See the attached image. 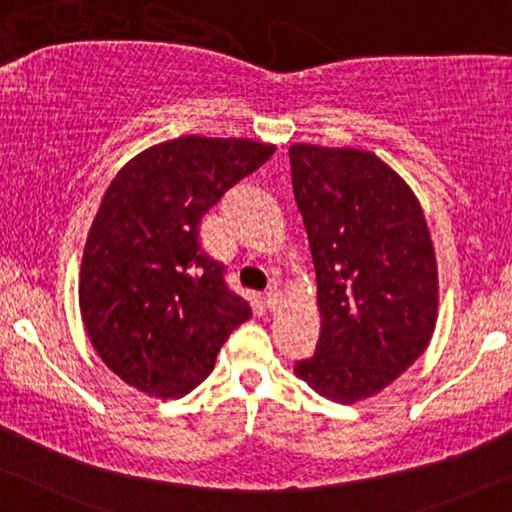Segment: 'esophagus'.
Segmentation results:
<instances>
[{
    "mask_svg": "<svg viewBox=\"0 0 512 512\" xmlns=\"http://www.w3.org/2000/svg\"><path fill=\"white\" fill-rule=\"evenodd\" d=\"M264 304H266V308H269V311H276L278 304H280V292L276 290V287H271V290L264 294Z\"/></svg>",
    "mask_w": 512,
    "mask_h": 512,
    "instance_id": "1",
    "label": "esophagus"
}]
</instances>
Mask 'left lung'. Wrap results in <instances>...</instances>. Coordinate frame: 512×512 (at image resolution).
Returning a JSON list of instances; mask_svg holds the SVG:
<instances>
[{"mask_svg": "<svg viewBox=\"0 0 512 512\" xmlns=\"http://www.w3.org/2000/svg\"><path fill=\"white\" fill-rule=\"evenodd\" d=\"M290 164L320 308L318 345L294 373L336 403L369 399L436 329L438 266L424 211L371 150L294 143Z\"/></svg>", "mask_w": 512, "mask_h": 512, "instance_id": "1", "label": "left lung"}]
</instances>
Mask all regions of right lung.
I'll use <instances>...</instances> for the list:
<instances>
[{
  "mask_svg": "<svg viewBox=\"0 0 512 512\" xmlns=\"http://www.w3.org/2000/svg\"><path fill=\"white\" fill-rule=\"evenodd\" d=\"M273 143L187 134L132 157L106 187L85 241L78 304L92 348L148 397L194 390L248 301L199 243V222Z\"/></svg>",
  "mask_w": 512,
  "mask_h": 512,
  "instance_id": "1",
  "label": "right lung"
}]
</instances>
